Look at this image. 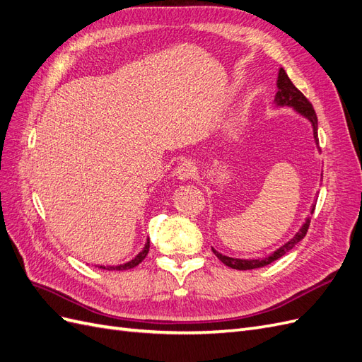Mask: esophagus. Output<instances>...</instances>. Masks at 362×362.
Wrapping results in <instances>:
<instances>
[{
  "label": "esophagus",
  "instance_id": "1",
  "mask_svg": "<svg viewBox=\"0 0 362 362\" xmlns=\"http://www.w3.org/2000/svg\"><path fill=\"white\" fill-rule=\"evenodd\" d=\"M196 172H198V169H196L194 163L190 161V160H185L180 164L177 170H175V175H177L180 180L185 181V180H192L196 175Z\"/></svg>",
  "mask_w": 362,
  "mask_h": 362
}]
</instances>
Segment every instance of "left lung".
I'll list each match as a JSON object with an SVG mask.
<instances>
[{
	"label": "left lung",
	"mask_w": 362,
	"mask_h": 362,
	"mask_svg": "<svg viewBox=\"0 0 362 362\" xmlns=\"http://www.w3.org/2000/svg\"><path fill=\"white\" fill-rule=\"evenodd\" d=\"M275 101H276L278 105L294 107L296 112H299L302 116H305L306 119H308L310 122H311V125H313V129H314V139H315V141H319V136H317V115L314 112V107L308 101V98H306L298 89V87H296L291 83L287 72L284 71L282 68L279 69V75H278V93H276ZM314 208H315V205H313L311 213H314ZM308 228H310V218H306V222L300 228V231L296 234L288 243H286L282 247H279L278 250L273 252L272 255H269L266 258H261V259H238V258H231V257H226V255L218 254L216 249H213V252H214V255L218 259H221L225 266L231 267V269H237V270L259 269V267H264V266L270 264V262H273V261H276L282 255H286L288 250H291L306 235V231H308Z\"/></svg>",
	"instance_id": "1"
}]
</instances>
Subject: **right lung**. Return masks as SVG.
Segmentation results:
<instances>
[{"label":"right lung","mask_w":362,"mask_h":362,"mask_svg":"<svg viewBox=\"0 0 362 362\" xmlns=\"http://www.w3.org/2000/svg\"><path fill=\"white\" fill-rule=\"evenodd\" d=\"M148 252H149V238H148V242H146V245H145V247H144V250L140 252V254L134 258V259H131V261H128V262H125V264H120V266H110V267H107V270H128V269H133V267H136V266H139L141 261L145 259V257L148 255ZM101 269H105L104 266H100Z\"/></svg>","instance_id":"add662e5"}]
</instances>
